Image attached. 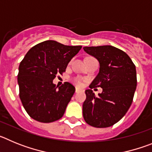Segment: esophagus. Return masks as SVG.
I'll return each mask as SVG.
<instances>
[{
	"label": "esophagus",
	"mask_w": 152,
	"mask_h": 152,
	"mask_svg": "<svg viewBox=\"0 0 152 152\" xmlns=\"http://www.w3.org/2000/svg\"><path fill=\"white\" fill-rule=\"evenodd\" d=\"M79 91H80V89H79L78 88H76V89H75V92L78 93Z\"/></svg>",
	"instance_id": "esophagus-1"
}]
</instances>
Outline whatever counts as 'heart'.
I'll list each match as a JSON object with an SVG mask.
<instances>
[{
  "label": "heart",
  "mask_w": 152,
  "mask_h": 152,
  "mask_svg": "<svg viewBox=\"0 0 152 152\" xmlns=\"http://www.w3.org/2000/svg\"><path fill=\"white\" fill-rule=\"evenodd\" d=\"M74 82H75V84H77V85H81V79L79 78V77H76V78L74 79Z\"/></svg>",
  "instance_id": "heart-1"
}]
</instances>
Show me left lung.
<instances>
[{
  "label": "left lung",
  "instance_id": "obj_1",
  "mask_svg": "<svg viewBox=\"0 0 152 152\" xmlns=\"http://www.w3.org/2000/svg\"><path fill=\"white\" fill-rule=\"evenodd\" d=\"M84 52L100 64L99 73L86 90L83 116L90 126L106 128L119 122L132 103L137 85L136 69L126 52L112 45L84 47ZM100 86L95 96L91 90Z\"/></svg>",
  "mask_w": 152,
  "mask_h": 152
}]
</instances>
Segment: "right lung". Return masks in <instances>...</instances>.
<instances>
[{"mask_svg": "<svg viewBox=\"0 0 152 152\" xmlns=\"http://www.w3.org/2000/svg\"><path fill=\"white\" fill-rule=\"evenodd\" d=\"M81 47L47 40L28 51L19 66L17 81L20 98L31 118L52 123L62 117L75 88L68 82L56 86L53 80L65 72Z\"/></svg>", "mask_w": 152, "mask_h": 152, "instance_id": "right-lung-1", "label": "right lung"}]
</instances>
